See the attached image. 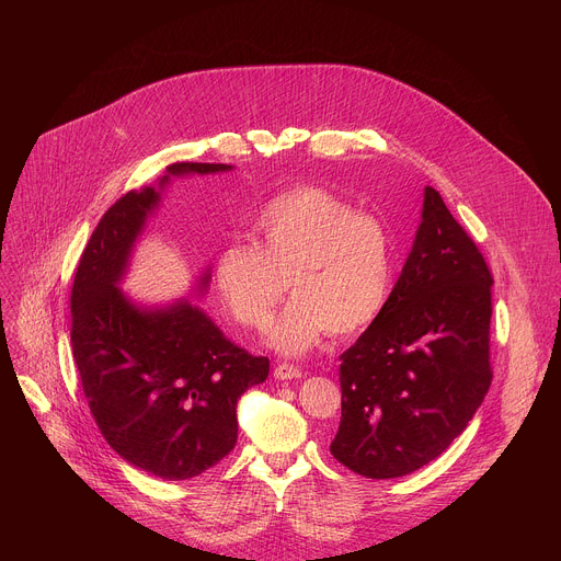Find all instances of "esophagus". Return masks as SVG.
Wrapping results in <instances>:
<instances>
[{
    "mask_svg": "<svg viewBox=\"0 0 561 561\" xmlns=\"http://www.w3.org/2000/svg\"><path fill=\"white\" fill-rule=\"evenodd\" d=\"M275 377L277 379H297V377H301V368L295 366V364L282 362V364L275 366Z\"/></svg>",
    "mask_w": 561,
    "mask_h": 561,
    "instance_id": "esophagus-1",
    "label": "esophagus"
}]
</instances>
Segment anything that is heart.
Listing matches in <instances>:
<instances>
[{
	"label": "heart",
	"mask_w": 561,
	"mask_h": 561,
	"mask_svg": "<svg viewBox=\"0 0 561 561\" xmlns=\"http://www.w3.org/2000/svg\"><path fill=\"white\" fill-rule=\"evenodd\" d=\"M255 244L230 242L213 264L215 288L239 327L264 331L286 293L271 342L301 355L324 335H357L383 312L394 277L388 224L322 186H295L251 219Z\"/></svg>",
	"instance_id": "obj_1"
}]
</instances>
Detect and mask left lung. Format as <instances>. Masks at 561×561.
<instances>
[{
    "label": "left lung",
    "instance_id": "obj_1",
    "mask_svg": "<svg viewBox=\"0 0 561 561\" xmlns=\"http://www.w3.org/2000/svg\"><path fill=\"white\" fill-rule=\"evenodd\" d=\"M493 273L442 195L426 186L413 251L383 312L342 353L333 457L390 479L439 457L493 381Z\"/></svg>",
    "mask_w": 561,
    "mask_h": 561
}]
</instances>
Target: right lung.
Here are the masks:
<instances>
[{
  "instance_id": "obj_1",
  "label": "right lung",
  "mask_w": 561,
  "mask_h": 561,
  "mask_svg": "<svg viewBox=\"0 0 561 561\" xmlns=\"http://www.w3.org/2000/svg\"><path fill=\"white\" fill-rule=\"evenodd\" d=\"M228 169L175 162L169 173ZM157 199L150 186L130 191L100 219L75 271L70 342L91 415L111 448L180 482L234 448L237 399L268 377L271 362L230 344L188 301L141 312L115 288Z\"/></svg>"
}]
</instances>
